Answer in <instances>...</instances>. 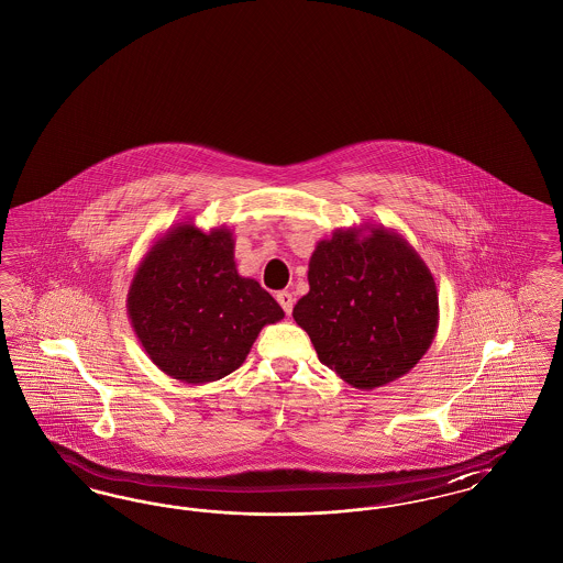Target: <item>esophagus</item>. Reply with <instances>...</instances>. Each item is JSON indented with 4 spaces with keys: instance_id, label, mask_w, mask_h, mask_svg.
Listing matches in <instances>:
<instances>
[{
    "instance_id": "obj_1",
    "label": "esophagus",
    "mask_w": 563,
    "mask_h": 563,
    "mask_svg": "<svg viewBox=\"0 0 563 563\" xmlns=\"http://www.w3.org/2000/svg\"><path fill=\"white\" fill-rule=\"evenodd\" d=\"M276 299H278V303L283 306V310H285V314H291V310H294V295L289 294V291H280V294L276 295Z\"/></svg>"
}]
</instances>
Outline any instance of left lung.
<instances>
[{"label":"left lung","mask_w":563,"mask_h":563,"mask_svg":"<svg viewBox=\"0 0 563 563\" xmlns=\"http://www.w3.org/2000/svg\"><path fill=\"white\" fill-rule=\"evenodd\" d=\"M310 291L294 319L322 365L352 388L374 390L418 365L439 327L429 266L384 225L335 230L308 264Z\"/></svg>","instance_id":"1"}]
</instances>
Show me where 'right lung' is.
Returning a JSON list of instances; mask_svg holds the SVG:
<instances>
[{
  "mask_svg": "<svg viewBox=\"0 0 563 563\" xmlns=\"http://www.w3.org/2000/svg\"><path fill=\"white\" fill-rule=\"evenodd\" d=\"M134 333L164 374L207 384L239 369L266 324L285 317L276 299L234 262V236L184 221L141 260L126 295Z\"/></svg>",
  "mask_w": 563,
  "mask_h": 563,
  "instance_id": "add662e5",
  "label": "right lung"
}]
</instances>
